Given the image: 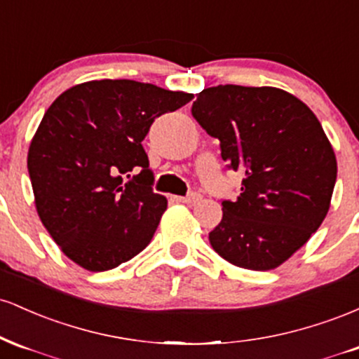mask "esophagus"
<instances>
[{
	"instance_id": "esophagus-1",
	"label": "esophagus",
	"mask_w": 359,
	"mask_h": 359,
	"mask_svg": "<svg viewBox=\"0 0 359 359\" xmlns=\"http://www.w3.org/2000/svg\"><path fill=\"white\" fill-rule=\"evenodd\" d=\"M179 203H184V204H194L197 203V201H201V194L197 192H191L189 196H184V197H175Z\"/></svg>"
}]
</instances>
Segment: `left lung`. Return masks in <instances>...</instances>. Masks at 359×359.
<instances>
[{
    "instance_id": "1",
    "label": "left lung",
    "mask_w": 359,
    "mask_h": 359,
    "mask_svg": "<svg viewBox=\"0 0 359 359\" xmlns=\"http://www.w3.org/2000/svg\"><path fill=\"white\" fill-rule=\"evenodd\" d=\"M192 116L243 175L238 199L221 203L211 246L241 269H277L317 231L331 204L337 163L319 119L285 90L234 84L201 90Z\"/></svg>"
}]
</instances>
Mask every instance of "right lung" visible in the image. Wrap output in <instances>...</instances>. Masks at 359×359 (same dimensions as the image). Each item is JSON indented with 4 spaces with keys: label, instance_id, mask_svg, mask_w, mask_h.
<instances>
[{
    "label": "right lung",
    "instance_id": "1",
    "mask_svg": "<svg viewBox=\"0 0 359 359\" xmlns=\"http://www.w3.org/2000/svg\"><path fill=\"white\" fill-rule=\"evenodd\" d=\"M192 94L130 79L77 84L43 114L28 150L40 219L65 257L106 271L154 238L167 199L155 194L142 142Z\"/></svg>",
    "mask_w": 359,
    "mask_h": 359
}]
</instances>
